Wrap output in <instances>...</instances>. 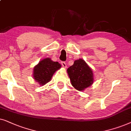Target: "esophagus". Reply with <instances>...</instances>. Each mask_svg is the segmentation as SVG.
Masks as SVG:
<instances>
[{"label":"esophagus","instance_id":"34e87169","mask_svg":"<svg viewBox=\"0 0 131 131\" xmlns=\"http://www.w3.org/2000/svg\"><path fill=\"white\" fill-rule=\"evenodd\" d=\"M61 64L63 66V67L66 68L67 67V63H66L64 62H61Z\"/></svg>","mask_w":131,"mask_h":131}]
</instances>
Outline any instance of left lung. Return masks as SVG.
Masks as SVG:
<instances>
[{
  "mask_svg": "<svg viewBox=\"0 0 131 131\" xmlns=\"http://www.w3.org/2000/svg\"><path fill=\"white\" fill-rule=\"evenodd\" d=\"M71 84L77 90H84L93 82L92 70L83 59L75 60L73 65L67 69Z\"/></svg>",
  "mask_w": 131,
  "mask_h": 131,
  "instance_id": "1",
  "label": "left lung"
}]
</instances>
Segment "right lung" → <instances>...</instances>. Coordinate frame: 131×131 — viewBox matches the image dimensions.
Listing matches in <instances>:
<instances>
[{
    "label": "right lung",
    "instance_id": "add662e5",
    "mask_svg": "<svg viewBox=\"0 0 131 131\" xmlns=\"http://www.w3.org/2000/svg\"><path fill=\"white\" fill-rule=\"evenodd\" d=\"M61 68L60 64L49 58L40 61L34 69V79L39 84L44 85L49 82L54 72Z\"/></svg>",
    "mask_w": 131,
    "mask_h": 131
}]
</instances>
